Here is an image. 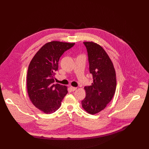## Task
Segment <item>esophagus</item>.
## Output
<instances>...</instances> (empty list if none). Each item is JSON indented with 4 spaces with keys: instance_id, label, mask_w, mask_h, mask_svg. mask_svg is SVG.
Here are the masks:
<instances>
[{
    "instance_id": "esophagus-1",
    "label": "esophagus",
    "mask_w": 149,
    "mask_h": 149,
    "mask_svg": "<svg viewBox=\"0 0 149 149\" xmlns=\"http://www.w3.org/2000/svg\"><path fill=\"white\" fill-rule=\"evenodd\" d=\"M70 89H71V90L72 91H75L77 89V87H70Z\"/></svg>"
}]
</instances>
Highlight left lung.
Wrapping results in <instances>:
<instances>
[{
  "label": "left lung",
  "instance_id": "1",
  "mask_svg": "<svg viewBox=\"0 0 149 149\" xmlns=\"http://www.w3.org/2000/svg\"><path fill=\"white\" fill-rule=\"evenodd\" d=\"M84 44L88 52L93 82L84 87L86 96L81 103L87 113L95 114L104 110L112 100L116 89V74L111 60L100 45L93 42H84Z\"/></svg>",
  "mask_w": 149,
  "mask_h": 149
}]
</instances>
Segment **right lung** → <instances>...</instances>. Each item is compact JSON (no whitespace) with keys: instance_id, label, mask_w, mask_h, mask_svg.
<instances>
[{"instance_id":"obj_1","label":"right lung","mask_w":149,"mask_h":149,"mask_svg":"<svg viewBox=\"0 0 149 149\" xmlns=\"http://www.w3.org/2000/svg\"><path fill=\"white\" fill-rule=\"evenodd\" d=\"M74 45L59 41L48 42L36 52L29 63L28 93L32 104L46 114L56 111L68 93L66 86L54 84V77L60 57Z\"/></svg>"}]
</instances>
